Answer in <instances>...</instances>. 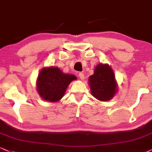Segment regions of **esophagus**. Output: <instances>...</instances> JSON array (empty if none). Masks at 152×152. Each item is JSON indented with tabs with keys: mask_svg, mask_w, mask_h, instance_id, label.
Here are the masks:
<instances>
[{
	"mask_svg": "<svg viewBox=\"0 0 152 152\" xmlns=\"http://www.w3.org/2000/svg\"><path fill=\"white\" fill-rule=\"evenodd\" d=\"M78 76H79V78H81V80L85 79V76H84L83 73H79V74H78Z\"/></svg>",
	"mask_w": 152,
	"mask_h": 152,
	"instance_id": "1",
	"label": "esophagus"
}]
</instances>
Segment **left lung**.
<instances>
[{
    "mask_svg": "<svg viewBox=\"0 0 152 152\" xmlns=\"http://www.w3.org/2000/svg\"><path fill=\"white\" fill-rule=\"evenodd\" d=\"M88 84L91 95L100 101L111 100L118 91L114 71L107 64H99L95 67Z\"/></svg>",
    "mask_w": 152,
    "mask_h": 152,
    "instance_id": "left-lung-1",
    "label": "left lung"
}]
</instances>
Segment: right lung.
<instances>
[{
    "instance_id": "right-lung-1",
    "label": "right lung",
    "mask_w": 152,
    "mask_h": 152,
    "mask_svg": "<svg viewBox=\"0 0 152 152\" xmlns=\"http://www.w3.org/2000/svg\"><path fill=\"white\" fill-rule=\"evenodd\" d=\"M76 79V76L64 74L56 66L44 67L37 78V91L43 100L56 103L63 98L71 81Z\"/></svg>"
}]
</instances>
